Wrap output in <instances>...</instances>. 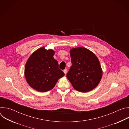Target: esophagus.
<instances>
[{
  "instance_id": "obj_1",
  "label": "esophagus",
  "mask_w": 129,
  "mask_h": 129,
  "mask_svg": "<svg viewBox=\"0 0 129 129\" xmlns=\"http://www.w3.org/2000/svg\"><path fill=\"white\" fill-rule=\"evenodd\" d=\"M63 72H64V73H65V75H66V73H67V69H64V70H63Z\"/></svg>"
}]
</instances>
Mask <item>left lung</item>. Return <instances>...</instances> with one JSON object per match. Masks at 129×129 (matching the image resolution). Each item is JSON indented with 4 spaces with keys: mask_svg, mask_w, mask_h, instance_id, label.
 I'll use <instances>...</instances> for the list:
<instances>
[{
    "mask_svg": "<svg viewBox=\"0 0 129 129\" xmlns=\"http://www.w3.org/2000/svg\"><path fill=\"white\" fill-rule=\"evenodd\" d=\"M72 65L66 75L72 87L81 92H88L100 83L103 76L100 61L91 51L83 47L71 48Z\"/></svg>",
    "mask_w": 129,
    "mask_h": 129,
    "instance_id": "obj_1",
    "label": "left lung"
}]
</instances>
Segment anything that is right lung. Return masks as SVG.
Listing matches in <instances>:
<instances>
[{
    "mask_svg": "<svg viewBox=\"0 0 129 129\" xmlns=\"http://www.w3.org/2000/svg\"><path fill=\"white\" fill-rule=\"evenodd\" d=\"M55 51L45 47L35 50L27 60L24 76L28 84L39 92L52 89L58 80L64 76V73L59 68L58 61L53 56Z\"/></svg>",
    "mask_w": 129,
    "mask_h": 129,
    "instance_id": "obj_1",
    "label": "right lung"
}]
</instances>
